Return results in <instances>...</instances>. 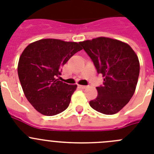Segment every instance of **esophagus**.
I'll return each mask as SVG.
<instances>
[{
	"label": "esophagus",
	"mask_w": 154,
	"mask_h": 154,
	"mask_svg": "<svg viewBox=\"0 0 154 154\" xmlns=\"http://www.w3.org/2000/svg\"><path fill=\"white\" fill-rule=\"evenodd\" d=\"M78 87L81 89H85L87 88V86H85V85H78Z\"/></svg>",
	"instance_id": "1"
}]
</instances>
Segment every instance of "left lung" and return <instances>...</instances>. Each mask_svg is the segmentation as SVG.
<instances>
[{"instance_id":"1","label":"left lung","mask_w":154,"mask_h":154,"mask_svg":"<svg viewBox=\"0 0 154 154\" xmlns=\"http://www.w3.org/2000/svg\"><path fill=\"white\" fill-rule=\"evenodd\" d=\"M93 61L97 73L102 74V86L97 87L91 107L105 115L119 112L132 98L140 74L137 55L127 43L98 37L79 42Z\"/></svg>"}]
</instances>
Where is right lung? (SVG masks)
<instances>
[{"label": "right lung", "instance_id": "obj_1", "mask_svg": "<svg viewBox=\"0 0 154 154\" xmlns=\"http://www.w3.org/2000/svg\"><path fill=\"white\" fill-rule=\"evenodd\" d=\"M80 43L45 38L29 44L19 58L18 74L28 101L44 116L68 108L77 85L59 81L62 66L81 50Z\"/></svg>", "mask_w": 154, "mask_h": 154}]
</instances>
